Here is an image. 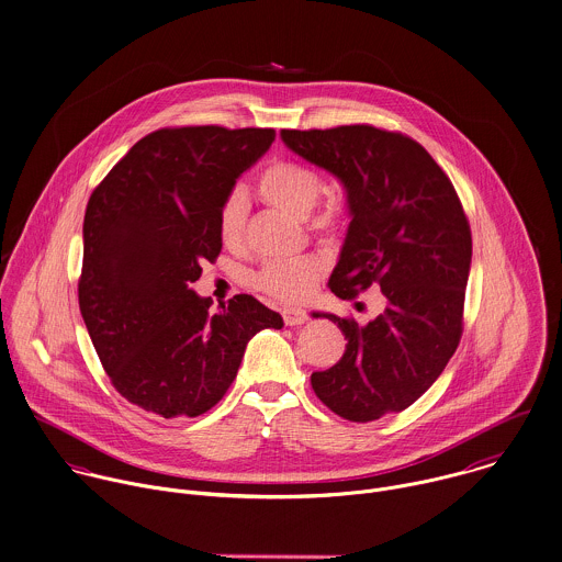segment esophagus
<instances>
[{"label": "esophagus", "mask_w": 562, "mask_h": 562, "mask_svg": "<svg viewBox=\"0 0 562 562\" xmlns=\"http://www.w3.org/2000/svg\"><path fill=\"white\" fill-rule=\"evenodd\" d=\"M282 319L286 326H302L308 322V313L302 308L289 306V308H282Z\"/></svg>", "instance_id": "esophagus-1"}]
</instances>
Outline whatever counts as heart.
<instances>
[{"label": "heart", "instance_id": "obj_1", "mask_svg": "<svg viewBox=\"0 0 562 562\" xmlns=\"http://www.w3.org/2000/svg\"><path fill=\"white\" fill-rule=\"evenodd\" d=\"M322 189V176L295 160H276L258 176V193L269 204L300 220H304L315 209ZM245 215L247 202L243 193H227L217 215V232L225 247H236L240 243ZM330 222V213H322L317 217L319 225H328ZM322 273L324 262L315 256L273 258L260 269L256 282L265 293L280 302H302L313 293Z\"/></svg>", "mask_w": 562, "mask_h": 562}]
</instances>
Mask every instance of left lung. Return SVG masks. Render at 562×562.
Returning <instances> with one entry per match:
<instances>
[{
	"instance_id": "1",
	"label": "left lung",
	"mask_w": 562,
	"mask_h": 562,
	"mask_svg": "<svg viewBox=\"0 0 562 562\" xmlns=\"http://www.w3.org/2000/svg\"><path fill=\"white\" fill-rule=\"evenodd\" d=\"M308 162L335 173L351 222L330 291L386 297L367 326L335 322L347 338L335 367L315 371L317 397L338 417L367 424L417 402L443 373L462 337L471 229L446 171L411 136L367 123L282 130Z\"/></svg>"
}]
</instances>
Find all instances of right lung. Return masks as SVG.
<instances>
[{
    "instance_id": "1",
    "label": "right lung",
    "mask_w": 562,
    "mask_h": 562,
    "mask_svg": "<svg viewBox=\"0 0 562 562\" xmlns=\"http://www.w3.org/2000/svg\"><path fill=\"white\" fill-rule=\"evenodd\" d=\"M271 127H160L114 165L85 215L80 313L114 389L173 417L211 411L249 338L282 317L251 295L220 313L191 284L217 260V215L236 178L273 143Z\"/></svg>"
}]
</instances>
